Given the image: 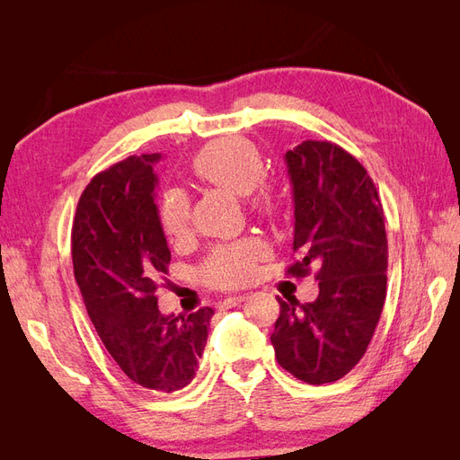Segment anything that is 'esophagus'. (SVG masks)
<instances>
[{
    "mask_svg": "<svg viewBox=\"0 0 460 460\" xmlns=\"http://www.w3.org/2000/svg\"><path fill=\"white\" fill-rule=\"evenodd\" d=\"M247 299V296L243 294V296H234V297H226L225 301L220 303V307L222 309H232V307H240V305L243 303Z\"/></svg>",
    "mask_w": 460,
    "mask_h": 460,
    "instance_id": "esophagus-1",
    "label": "esophagus"
}]
</instances>
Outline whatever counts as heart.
Returning a JSON list of instances; mask_svg holds the SVG:
<instances>
[{
	"label": "heart",
	"instance_id": "obj_1",
	"mask_svg": "<svg viewBox=\"0 0 460 460\" xmlns=\"http://www.w3.org/2000/svg\"><path fill=\"white\" fill-rule=\"evenodd\" d=\"M264 163L257 146L245 137H226L208 144L193 161V174L207 184L226 190L235 196H249L255 213L272 217L280 208V198L261 176ZM159 220L171 240L184 238L190 230L191 208L184 191L169 190L161 199ZM267 257V247L257 240H242L220 245L203 262L201 274L215 288H235L249 282L257 262Z\"/></svg>",
	"mask_w": 460,
	"mask_h": 460
}]
</instances>
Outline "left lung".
<instances>
[{
  "instance_id": "obj_1",
  "label": "left lung",
  "mask_w": 460,
  "mask_h": 460,
  "mask_svg": "<svg viewBox=\"0 0 460 460\" xmlns=\"http://www.w3.org/2000/svg\"><path fill=\"white\" fill-rule=\"evenodd\" d=\"M294 191V253L289 276L316 269L318 297L280 303L270 341L278 365L307 384L336 382L374 336L387 284L384 208L372 178L336 144L307 140L288 151Z\"/></svg>"
}]
</instances>
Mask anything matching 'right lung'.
Listing matches in <instances>:
<instances>
[{"label":"right lung","mask_w":460,"mask_h":460,"mask_svg":"<svg viewBox=\"0 0 460 460\" xmlns=\"http://www.w3.org/2000/svg\"><path fill=\"white\" fill-rule=\"evenodd\" d=\"M161 153L95 174L78 201L73 267L105 349L128 378L172 394L196 376L215 311L163 314L155 291L171 252L155 205Z\"/></svg>","instance_id":"right-lung-1"}]
</instances>
